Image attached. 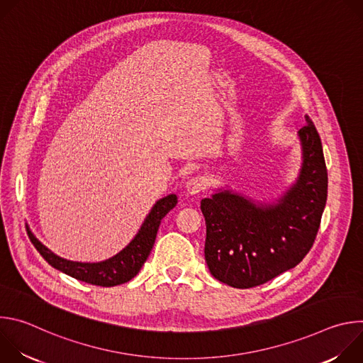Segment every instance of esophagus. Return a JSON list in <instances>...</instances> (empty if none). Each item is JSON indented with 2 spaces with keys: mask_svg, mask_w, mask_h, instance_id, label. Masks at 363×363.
<instances>
[{
  "mask_svg": "<svg viewBox=\"0 0 363 363\" xmlns=\"http://www.w3.org/2000/svg\"><path fill=\"white\" fill-rule=\"evenodd\" d=\"M206 186H208V179H206L205 177H194L185 185L186 192L191 195H196V194L202 192L203 189H206Z\"/></svg>",
  "mask_w": 363,
  "mask_h": 363,
  "instance_id": "obj_1",
  "label": "esophagus"
}]
</instances>
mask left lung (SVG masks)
I'll use <instances>...</instances> for the list:
<instances>
[{
  "instance_id": "1",
  "label": "left lung",
  "mask_w": 363,
  "mask_h": 363,
  "mask_svg": "<svg viewBox=\"0 0 363 363\" xmlns=\"http://www.w3.org/2000/svg\"><path fill=\"white\" fill-rule=\"evenodd\" d=\"M298 138V178L276 203H255L228 189L201 201L205 262L217 280L235 289L264 284L296 267L312 248L328 199V169L308 116Z\"/></svg>"
}]
</instances>
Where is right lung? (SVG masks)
<instances>
[{"label": "right lung", "mask_w": 363, "mask_h": 363, "mask_svg": "<svg viewBox=\"0 0 363 363\" xmlns=\"http://www.w3.org/2000/svg\"><path fill=\"white\" fill-rule=\"evenodd\" d=\"M177 202L178 198L175 194L160 199L152 206L149 216L145 218L140 230L129 245H126L119 254L113 255L109 260L100 263H79L66 260V258L56 255L43 245L30 230H27V234L33 245L51 267L89 284L113 287L132 280L139 273L147 255L150 254L162 218L174 208Z\"/></svg>", "instance_id": "1"}]
</instances>
